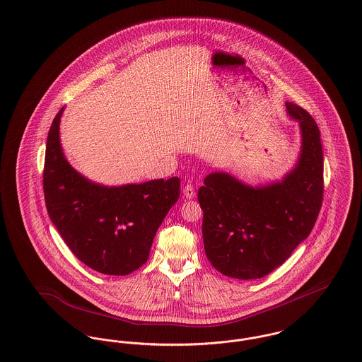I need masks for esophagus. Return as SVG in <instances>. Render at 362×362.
<instances>
[{"label":"esophagus","mask_w":362,"mask_h":362,"mask_svg":"<svg viewBox=\"0 0 362 362\" xmlns=\"http://www.w3.org/2000/svg\"><path fill=\"white\" fill-rule=\"evenodd\" d=\"M183 194H185V197H186L187 199H192V198L195 197V190H194V186H192V185H187V186H185V187H183Z\"/></svg>","instance_id":"esophagus-1"}]
</instances>
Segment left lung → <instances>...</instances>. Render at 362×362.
Wrapping results in <instances>:
<instances>
[{
  "label": "left lung",
  "instance_id": "8db88e82",
  "mask_svg": "<svg viewBox=\"0 0 362 362\" xmlns=\"http://www.w3.org/2000/svg\"><path fill=\"white\" fill-rule=\"evenodd\" d=\"M286 109L299 122L302 145L296 168L281 182L252 187L230 173L213 172L198 190L205 253L226 276H267L309 236L317 220L324 192L320 129L303 107L286 103Z\"/></svg>",
  "mask_w": 362,
  "mask_h": 362
}]
</instances>
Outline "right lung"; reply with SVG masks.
Here are the masks:
<instances>
[{"label":"right lung","instance_id":"add662e5","mask_svg":"<svg viewBox=\"0 0 362 362\" xmlns=\"http://www.w3.org/2000/svg\"><path fill=\"white\" fill-rule=\"evenodd\" d=\"M56 115L47 134L43 192L46 209L66 246L88 268L124 276L141 268L164 217L180 195V179L107 187L74 170L60 144Z\"/></svg>","mask_w":362,"mask_h":362}]
</instances>
